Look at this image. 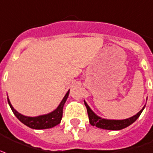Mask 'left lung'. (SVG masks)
Masks as SVG:
<instances>
[{
	"label": "left lung",
	"mask_w": 153,
	"mask_h": 153,
	"mask_svg": "<svg viewBox=\"0 0 153 153\" xmlns=\"http://www.w3.org/2000/svg\"><path fill=\"white\" fill-rule=\"evenodd\" d=\"M85 106L87 108V114L89 117L90 123L92 126H96L97 128H102V129H106V130H121L123 128H125L133 123L135 121L139 118L143 110L145 108H142L136 115H133L131 118L126 119V120H106V119H102L100 116H98L92 111V110L89 108V106L84 101Z\"/></svg>",
	"instance_id": "8db88e82"
}]
</instances>
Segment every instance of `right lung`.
Here are the masks:
<instances>
[{
	"label": "right lung",
	"instance_id": "right-lung-1",
	"mask_svg": "<svg viewBox=\"0 0 153 153\" xmlns=\"http://www.w3.org/2000/svg\"><path fill=\"white\" fill-rule=\"evenodd\" d=\"M69 91H70V90L64 96L59 106L53 111L46 114V115H39V116H36V117H28V116H25V115L17 112V111L13 108L9 98H8V102H9V106H10L15 116L22 123H24L25 125L28 126L29 128H33V129H46V128H53L54 126L59 124L61 122V120L62 118V109H63V106L67 100L69 93H70Z\"/></svg>",
	"mask_w": 153,
	"mask_h": 153
}]
</instances>
